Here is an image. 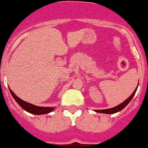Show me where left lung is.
Instances as JSON below:
<instances>
[{"mask_svg": "<svg viewBox=\"0 0 148 148\" xmlns=\"http://www.w3.org/2000/svg\"><path fill=\"white\" fill-rule=\"evenodd\" d=\"M138 85H139V83H138ZM138 85H137L136 88H135V90L134 91V92L131 94V96L129 97H128L126 100L123 101V102H122V103H121L120 105L114 107V108H109V109L95 110L94 111L97 112H100V113H105V114H113V113H116V112H120L121 110H123V108H124L125 107H126V105H127L128 104L131 102V100L132 99L133 97L134 96L135 93H136V89H137V88H138Z\"/></svg>", "mask_w": 148, "mask_h": 148, "instance_id": "left-lung-1", "label": "left lung"}]
</instances>
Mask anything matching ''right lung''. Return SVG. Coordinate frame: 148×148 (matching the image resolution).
<instances>
[{
    "mask_svg": "<svg viewBox=\"0 0 148 148\" xmlns=\"http://www.w3.org/2000/svg\"><path fill=\"white\" fill-rule=\"evenodd\" d=\"M8 88H9V91L12 94V97L15 99V101L17 102L18 105L22 109L25 110L27 112H29V113L34 114V115H43V114L49 113V112H52V111L55 110L56 108H54V107H39L29 103V102H25V101L22 100V99L18 97L9 87H8Z\"/></svg>",
    "mask_w": 148,
    "mask_h": 148,
    "instance_id": "right-lung-1",
    "label": "right lung"
}]
</instances>
